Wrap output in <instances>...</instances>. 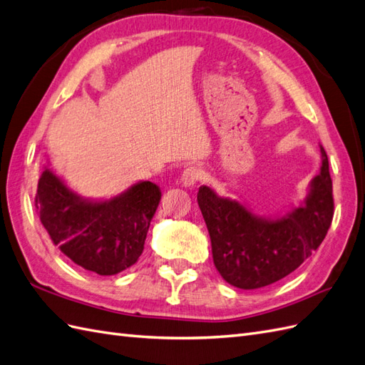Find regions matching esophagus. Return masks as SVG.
<instances>
[{"label": "esophagus", "mask_w": 365, "mask_h": 365, "mask_svg": "<svg viewBox=\"0 0 365 365\" xmlns=\"http://www.w3.org/2000/svg\"><path fill=\"white\" fill-rule=\"evenodd\" d=\"M203 177V171L199 166H188L182 174V185L185 188H192L195 183L200 182Z\"/></svg>", "instance_id": "1"}]
</instances>
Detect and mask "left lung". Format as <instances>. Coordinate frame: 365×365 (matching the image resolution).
Returning <instances> with one entry per match:
<instances>
[{
  "label": "left lung",
  "instance_id": "obj_1",
  "mask_svg": "<svg viewBox=\"0 0 365 365\" xmlns=\"http://www.w3.org/2000/svg\"><path fill=\"white\" fill-rule=\"evenodd\" d=\"M321 171L297 208L284 216H257L244 203L200 186L197 202L211 239L212 260L232 287L255 289L293 273L312 256L331 225L333 186L329 158L321 146Z\"/></svg>",
  "mask_w": 365,
  "mask_h": 365
}]
</instances>
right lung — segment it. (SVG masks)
I'll use <instances>...</instances> for the list:
<instances>
[{"instance_id": "1", "label": "right lung", "mask_w": 365, "mask_h": 365, "mask_svg": "<svg viewBox=\"0 0 365 365\" xmlns=\"http://www.w3.org/2000/svg\"><path fill=\"white\" fill-rule=\"evenodd\" d=\"M160 199V188L148 180L110 199H85L46 166L35 208L63 255L88 272L112 276L134 265L143 253Z\"/></svg>"}]
</instances>
